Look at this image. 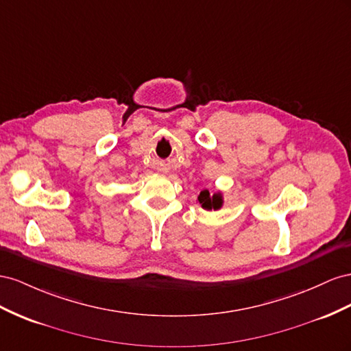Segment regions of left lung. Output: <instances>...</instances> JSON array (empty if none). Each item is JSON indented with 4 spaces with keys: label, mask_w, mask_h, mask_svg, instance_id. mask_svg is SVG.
Returning <instances> with one entry per match:
<instances>
[{
    "label": "left lung",
    "mask_w": 351,
    "mask_h": 351,
    "mask_svg": "<svg viewBox=\"0 0 351 351\" xmlns=\"http://www.w3.org/2000/svg\"><path fill=\"white\" fill-rule=\"evenodd\" d=\"M198 202L202 203V206L206 210H212V208L217 210L220 206H222V197H220L219 194H215L213 197H210V193L207 191V189H204V191L199 193Z\"/></svg>",
    "instance_id": "8db88e82"
}]
</instances>
